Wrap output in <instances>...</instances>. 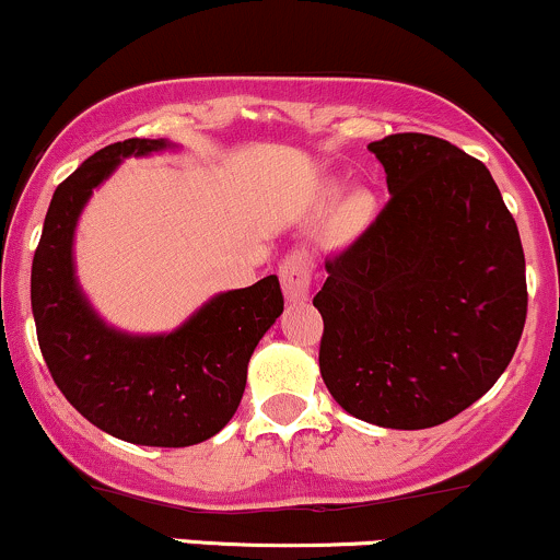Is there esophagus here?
Here are the masks:
<instances>
[{
	"label": "esophagus",
	"instance_id": "esophagus-1",
	"mask_svg": "<svg viewBox=\"0 0 560 560\" xmlns=\"http://www.w3.org/2000/svg\"><path fill=\"white\" fill-rule=\"evenodd\" d=\"M314 278V259L306 248H296L280 261V282L288 301H301L310 296Z\"/></svg>",
	"mask_w": 560,
	"mask_h": 560
}]
</instances>
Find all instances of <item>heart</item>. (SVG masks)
Segmentation results:
<instances>
[{
    "label": "heart",
    "mask_w": 560,
    "mask_h": 560,
    "mask_svg": "<svg viewBox=\"0 0 560 560\" xmlns=\"http://www.w3.org/2000/svg\"><path fill=\"white\" fill-rule=\"evenodd\" d=\"M370 209H373V200L360 192V196H351L347 203H343V219H347L349 224H360L368 219Z\"/></svg>",
    "instance_id": "obj_1"
}]
</instances>
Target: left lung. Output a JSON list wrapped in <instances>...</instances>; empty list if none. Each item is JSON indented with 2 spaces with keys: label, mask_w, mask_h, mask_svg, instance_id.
<instances>
[{
  "label": "left lung",
  "mask_w": 560,
  "mask_h": 560,
  "mask_svg": "<svg viewBox=\"0 0 560 560\" xmlns=\"http://www.w3.org/2000/svg\"><path fill=\"white\" fill-rule=\"evenodd\" d=\"M388 203L328 256L319 373L332 399L383 429H431L481 399L516 354L526 261L479 159L431 135L368 144Z\"/></svg>",
  "instance_id": "left-lung-1"
}]
</instances>
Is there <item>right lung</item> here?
Here are the masks:
<instances>
[{
    "label": "right lung",
    "mask_w": 560,
    "mask_h": 560,
    "mask_svg": "<svg viewBox=\"0 0 560 560\" xmlns=\"http://www.w3.org/2000/svg\"><path fill=\"white\" fill-rule=\"evenodd\" d=\"M163 140L113 142L62 179L31 267V310L49 375L62 397L110 436L144 447H190L219 433L246 392L248 360L282 312L275 275L219 293L168 336L110 330L73 278V230L86 198L127 155Z\"/></svg>",
    "instance_id": "1"
}]
</instances>
